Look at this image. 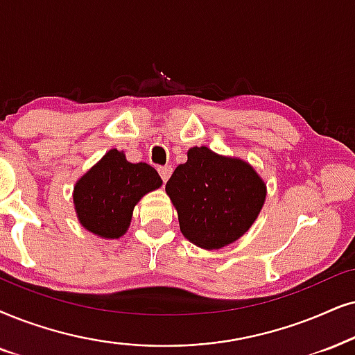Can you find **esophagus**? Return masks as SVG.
Returning a JSON list of instances; mask_svg holds the SVG:
<instances>
[{
  "label": "esophagus",
  "mask_w": 355,
  "mask_h": 355,
  "mask_svg": "<svg viewBox=\"0 0 355 355\" xmlns=\"http://www.w3.org/2000/svg\"><path fill=\"white\" fill-rule=\"evenodd\" d=\"M159 173H160V178H162V182L167 183V180L170 178V175H172V167H170V165H165V167H160V168H159Z\"/></svg>",
  "instance_id": "obj_1"
}]
</instances>
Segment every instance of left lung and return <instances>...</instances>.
I'll return each mask as SVG.
<instances>
[{"instance_id":"8db88e82","label":"left lung","mask_w":355,"mask_h":355,"mask_svg":"<svg viewBox=\"0 0 355 355\" xmlns=\"http://www.w3.org/2000/svg\"><path fill=\"white\" fill-rule=\"evenodd\" d=\"M178 211L182 234L203 249L231 244L252 226L266 185L249 164L208 147H193L165 185Z\"/></svg>"}]
</instances>
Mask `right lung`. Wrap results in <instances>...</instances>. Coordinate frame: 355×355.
<instances>
[{"label": "right lung", "instance_id": "1", "mask_svg": "<svg viewBox=\"0 0 355 355\" xmlns=\"http://www.w3.org/2000/svg\"><path fill=\"white\" fill-rule=\"evenodd\" d=\"M162 185L149 164H131L111 149L77 182L73 203L83 227L107 239L123 236L141 196Z\"/></svg>", "mask_w": 355, "mask_h": 355}]
</instances>
